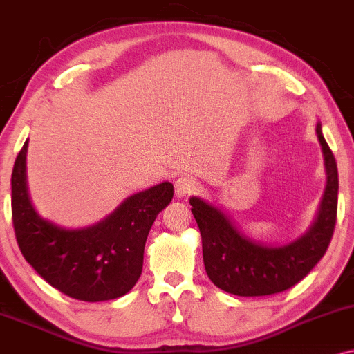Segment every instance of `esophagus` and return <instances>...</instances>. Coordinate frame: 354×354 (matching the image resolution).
Here are the masks:
<instances>
[{"instance_id":"esophagus-1","label":"esophagus","mask_w":354,"mask_h":354,"mask_svg":"<svg viewBox=\"0 0 354 354\" xmlns=\"http://www.w3.org/2000/svg\"><path fill=\"white\" fill-rule=\"evenodd\" d=\"M196 189H198V183L196 180H193L191 176H180L174 183V191H176L178 196H191L196 193Z\"/></svg>"}]
</instances>
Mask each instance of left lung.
<instances>
[{
  "mask_svg": "<svg viewBox=\"0 0 354 354\" xmlns=\"http://www.w3.org/2000/svg\"><path fill=\"white\" fill-rule=\"evenodd\" d=\"M326 168V189L318 218L308 232L287 245L269 247L247 239L218 207L191 198L203 237V261L211 282L221 290L239 297L280 293L299 283L325 255L338 211V169L330 147L317 125Z\"/></svg>",
  "mask_w": 354,
  "mask_h": 354,
  "instance_id": "obj_1",
  "label": "left lung"
}]
</instances>
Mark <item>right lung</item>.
<instances>
[{
  "label": "right lung",
  "instance_id": "right-lung-1",
  "mask_svg": "<svg viewBox=\"0 0 354 354\" xmlns=\"http://www.w3.org/2000/svg\"><path fill=\"white\" fill-rule=\"evenodd\" d=\"M23 145L11 174L12 227L29 266L64 295L82 301L113 300L138 282L143 250L156 216L171 203L173 185L130 196L107 219L87 229L59 227L39 218L26 189Z\"/></svg>",
  "mask_w": 354,
  "mask_h": 354
}]
</instances>
